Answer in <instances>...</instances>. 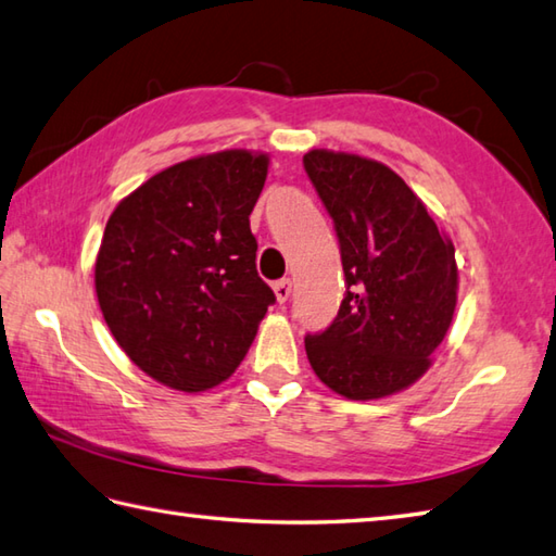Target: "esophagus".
Returning <instances> with one entry per match:
<instances>
[{
	"label": "esophagus",
	"mask_w": 556,
	"mask_h": 556,
	"mask_svg": "<svg viewBox=\"0 0 556 556\" xmlns=\"http://www.w3.org/2000/svg\"><path fill=\"white\" fill-rule=\"evenodd\" d=\"M274 292H276V298H278V302H280V304L286 302V300L290 298V292H292V282H290V278H280V280H276V282H274Z\"/></svg>",
	"instance_id": "obj_1"
}]
</instances>
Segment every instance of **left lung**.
Instances as JSON below:
<instances>
[{
  "mask_svg": "<svg viewBox=\"0 0 556 556\" xmlns=\"http://www.w3.org/2000/svg\"><path fill=\"white\" fill-rule=\"evenodd\" d=\"M302 163L333 220L345 274L338 316L304 336L309 365L350 401L403 391L451 326L456 249L391 167L324 149Z\"/></svg>",
  "mask_w": 556,
  "mask_h": 556,
  "instance_id": "1",
  "label": "left lung"
}]
</instances>
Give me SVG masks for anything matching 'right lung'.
Returning <instances> with one entry per match:
<instances>
[{"label":"right lung","instance_id":"obj_1","mask_svg":"<svg viewBox=\"0 0 556 556\" xmlns=\"http://www.w3.org/2000/svg\"><path fill=\"white\" fill-rule=\"evenodd\" d=\"M266 173L264 153L191 157L110 215L96 258L100 309L134 365L169 389L228 379L276 302L249 228Z\"/></svg>","mask_w":556,"mask_h":556}]
</instances>
